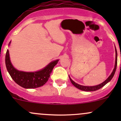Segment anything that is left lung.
<instances>
[{
	"instance_id": "left-lung-1",
	"label": "left lung",
	"mask_w": 121,
	"mask_h": 121,
	"mask_svg": "<svg viewBox=\"0 0 121 121\" xmlns=\"http://www.w3.org/2000/svg\"><path fill=\"white\" fill-rule=\"evenodd\" d=\"M117 50L116 48V62H115V66H114V68L113 72L112 73H111V74L110 75L109 77H108V78L105 80V81L103 82L102 83H101V84L98 85H95V86H83V85H79L77 83H76L75 82H74L73 80L70 78V77H69V78H70V81H71L72 84L75 87H76L77 88L81 90V91H95L99 89H101V87H102L104 86H105L107 83L109 82L112 80V78L113 77L114 75L115 74V72H116V68H117Z\"/></svg>"
}]
</instances>
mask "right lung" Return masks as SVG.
Masks as SVG:
<instances>
[{
	"label": "right lung",
	"instance_id": "right-lung-1",
	"mask_svg": "<svg viewBox=\"0 0 121 121\" xmlns=\"http://www.w3.org/2000/svg\"><path fill=\"white\" fill-rule=\"evenodd\" d=\"M9 42V45L10 44ZM5 65L8 73L16 84L26 89L36 88L44 85L48 81L54 66L57 64L59 60L50 62L46 67L39 71L26 72L19 71L15 68L11 62L9 51L5 55Z\"/></svg>",
	"mask_w": 121,
	"mask_h": 121
}]
</instances>
